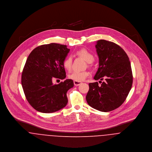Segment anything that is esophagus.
<instances>
[{"label":"esophagus","instance_id":"1","mask_svg":"<svg viewBox=\"0 0 152 152\" xmlns=\"http://www.w3.org/2000/svg\"><path fill=\"white\" fill-rule=\"evenodd\" d=\"M73 83H74L75 86H79L80 84H81L82 83L81 82H77V81H74Z\"/></svg>","mask_w":152,"mask_h":152}]
</instances>
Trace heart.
<instances>
[{"label": "heart", "instance_id": "obj_1", "mask_svg": "<svg viewBox=\"0 0 152 152\" xmlns=\"http://www.w3.org/2000/svg\"><path fill=\"white\" fill-rule=\"evenodd\" d=\"M76 53L79 56L82 57L88 64H91L94 61V55L89 51L85 49H82L77 51ZM72 62L73 58L71 56H68V57H66L63 61V66L64 69L68 71L70 70L72 66ZM88 75L89 74L87 71L79 72L77 70H74L68 75V77L70 79H72L74 81L80 82L84 80V79L88 76Z\"/></svg>", "mask_w": 152, "mask_h": 152}]
</instances>
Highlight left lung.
I'll list each match as a JSON object with an SVG mask.
<instances>
[{
    "label": "left lung",
    "instance_id": "1",
    "mask_svg": "<svg viewBox=\"0 0 152 152\" xmlns=\"http://www.w3.org/2000/svg\"><path fill=\"white\" fill-rule=\"evenodd\" d=\"M99 68L94 79L105 81L89 83L86 96L88 104L102 112L113 111L126 100L132 86L133 76L129 59L114 42L100 39L96 45ZM101 81H99V83Z\"/></svg>",
    "mask_w": 152,
    "mask_h": 152
}]
</instances>
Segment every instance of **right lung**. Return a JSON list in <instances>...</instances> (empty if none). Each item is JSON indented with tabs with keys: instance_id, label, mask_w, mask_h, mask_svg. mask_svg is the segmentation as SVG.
Masks as SVG:
<instances>
[{
	"instance_id": "right-lung-1",
	"label": "right lung",
	"mask_w": 152,
	"mask_h": 152,
	"mask_svg": "<svg viewBox=\"0 0 152 152\" xmlns=\"http://www.w3.org/2000/svg\"><path fill=\"white\" fill-rule=\"evenodd\" d=\"M66 45L51 43L35 48L28 55L21 75V85L29 104L43 113H54L68 103L66 93L74 86L72 79L53 84L55 79L66 77L63 61L69 52Z\"/></svg>"
}]
</instances>
